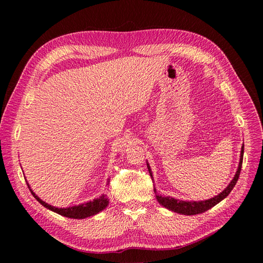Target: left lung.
Returning <instances> with one entry per match:
<instances>
[{
	"instance_id": "8db88e82",
	"label": "left lung",
	"mask_w": 263,
	"mask_h": 263,
	"mask_svg": "<svg viewBox=\"0 0 263 263\" xmlns=\"http://www.w3.org/2000/svg\"><path fill=\"white\" fill-rule=\"evenodd\" d=\"M242 158H243V146L241 148V155H240V162L239 165H238V170L236 172L235 178L232 180V182L229 183V185L222 191L220 194H218L217 196H214L213 198H210V200L206 201H201V202H185V201H179L176 200L173 197H166V196H161L157 194V191L155 189V193H156V197L157 201L159 202V204H161L164 208H166L170 211H173L176 213L182 214V215H196V214H201L204 213L208 210L212 209L213 206H215L216 204H218L221 200L232 192V190L234 189V186L236 185V183L238 181V178L240 176V171H241V165H242ZM148 170L151 178H153V174H151V170L149 164H147Z\"/></svg>"
}]
</instances>
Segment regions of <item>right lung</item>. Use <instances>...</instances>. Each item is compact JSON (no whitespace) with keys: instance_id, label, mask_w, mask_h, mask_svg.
Returning <instances> with one entry per match:
<instances>
[{"instance_id":"add662e5","label":"right lung","mask_w":263,"mask_h":263,"mask_svg":"<svg viewBox=\"0 0 263 263\" xmlns=\"http://www.w3.org/2000/svg\"><path fill=\"white\" fill-rule=\"evenodd\" d=\"M28 189L30 190L29 185ZM31 194L36 198V200L41 203L42 205H44L45 208L49 209L52 212L58 213L59 215H62V216L65 217H69V218H78V219H82L85 217H89V216H93V215L98 214L99 212L104 210L107 204H108V200L105 195H102L99 198H95L92 202H87L85 204H81V205H78V206H72V208H68V209H58V208H54V206H51L49 204L45 203L44 201H42L41 198H39L33 191L30 190Z\"/></svg>"}]
</instances>
